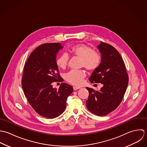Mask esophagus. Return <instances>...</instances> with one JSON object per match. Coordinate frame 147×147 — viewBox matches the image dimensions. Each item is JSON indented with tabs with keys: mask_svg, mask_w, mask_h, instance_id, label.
Here are the masks:
<instances>
[{
	"mask_svg": "<svg viewBox=\"0 0 147 147\" xmlns=\"http://www.w3.org/2000/svg\"><path fill=\"white\" fill-rule=\"evenodd\" d=\"M80 88H80V87H77V86H73V89H74V90H77L80 89Z\"/></svg>",
	"mask_w": 147,
	"mask_h": 147,
	"instance_id": "1",
	"label": "esophagus"
}]
</instances>
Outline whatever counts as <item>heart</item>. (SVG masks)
<instances>
[{
    "label": "heart",
    "instance_id": "1",
    "mask_svg": "<svg viewBox=\"0 0 147 147\" xmlns=\"http://www.w3.org/2000/svg\"><path fill=\"white\" fill-rule=\"evenodd\" d=\"M70 52L73 56L81 59L80 66L84 67L88 71L95 70L100 63V55L94 51L91 47L85 44H78L71 47ZM68 61L69 56L64 53L57 57L56 64L59 68L65 69L67 65ZM85 77L86 73L84 70H72L65 74V79L74 85L80 86L82 84Z\"/></svg>",
    "mask_w": 147,
    "mask_h": 147
}]
</instances>
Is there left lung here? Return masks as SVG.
<instances>
[{
	"label": "left lung",
	"instance_id": "1",
	"mask_svg": "<svg viewBox=\"0 0 147 147\" xmlns=\"http://www.w3.org/2000/svg\"><path fill=\"white\" fill-rule=\"evenodd\" d=\"M101 53V62L89 78L91 83H100L99 91L86 88L89 95L86 107L92 114L105 116L115 110L121 103L128 84L125 64L117 50L100 42L97 46Z\"/></svg>",
	"mask_w": 147,
	"mask_h": 147
}]
</instances>
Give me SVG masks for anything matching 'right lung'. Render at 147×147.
<instances>
[{"label":"right lung","instance_id":"obj_1","mask_svg":"<svg viewBox=\"0 0 147 147\" xmlns=\"http://www.w3.org/2000/svg\"><path fill=\"white\" fill-rule=\"evenodd\" d=\"M62 48L60 43L38 46L30 55L23 70L22 85L30 105L38 114L49 119L63 113L67 98L73 91L71 85L65 83L59 88H53V82L62 79L56 55Z\"/></svg>","mask_w":147,"mask_h":147}]
</instances>
